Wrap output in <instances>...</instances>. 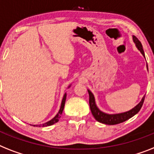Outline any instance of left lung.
Listing matches in <instances>:
<instances>
[{
    "mask_svg": "<svg viewBox=\"0 0 154 154\" xmlns=\"http://www.w3.org/2000/svg\"><path fill=\"white\" fill-rule=\"evenodd\" d=\"M133 42H134L135 45H136L137 49L140 51V53L143 54V57H145V53L143 51V45L141 44V42H139L136 37L133 35ZM147 69H148V66H147ZM89 93V103H90V108H91V112H92L94 117L95 118V120L97 121L100 122L101 124H108V125H114V124H120V123H123V122L126 121V120H129L130 118H131L132 116H134L135 114H137L139 112V110L141 109L142 106L143 105V102H144L145 96L142 98L141 101L138 103L136 106H134L133 109H131L129 111L124 112H121V113H116V114H109L105 113L104 112L101 111L100 109H98V107L96 105V102H95V98L94 94H92L90 90H87Z\"/></svg>",
    "mask_w": 154,
    "mask_h": 154,
    "instance_id": "8db88e82",
    "label": "left lung"
}]
</instances>
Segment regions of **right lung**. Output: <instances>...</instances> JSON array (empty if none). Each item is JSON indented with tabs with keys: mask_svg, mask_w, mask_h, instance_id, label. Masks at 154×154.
<instances>
[{
	"mask_svg": "<svg viewBox=\"0 0 154 154\" xmlns=\"http://www.w3.org/2000/svg\"><path fill=\"white\" fill-rule=\"evenodd\" d=\"M71 85L68 86V88H69ZM66 97H67V94H63V99H62V102H61V105H60V110L58 112V113L54 116V117L51 120H49V121L46 122L45 124H39V125H33L34 127H47V126H50V125H53V124H56L57 122L59 121V119L60 118V116H61L62 112H63V108H64V105H65V101H66Z\"/></svg>",
	"mask_w": 154,
	"mask_h": 154,
	"instance_id": "add662e5",
	"label": "right lung"
}]
</instances>
